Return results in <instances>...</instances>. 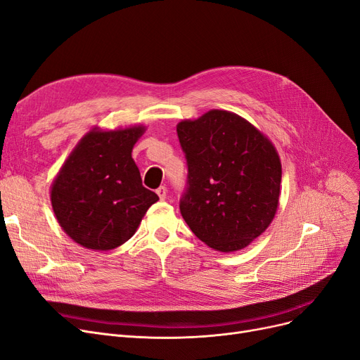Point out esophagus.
Instances as JSON below:
<instances>
[{"instance_id": "esophagus-1", "label": "esophagus", "mask_w": 360, "mask_h": 360, "mask_svg": "<svg viewBox=\"0 0 360 360\" xmlns=\"http://www.w3.org/2000/svg\"><path fill=\"white\" fill-rule=\"evenodd\" d=\"M155 193H158V195H159V198L160 200H165L166 198V194H167V190H166V186H159L158 190H155Z\"/></svg>"}]
</instances>
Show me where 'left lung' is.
Listing matches in <instances>:
<instances>
[{
    "label": "left lung",
    "instance_id": "8db88e82",
    "mask_svg": "<svg viewBox=\"0 0 360 360\" xmlns=\"http://www.w3.org/2000/svg\"><path fill=\"white\" fill-rule=\"evenodd\" d=\"M188 175L179 210L194 236L219 252L244 248L276 213L281 162L266 136L225 110L176 127Z\"/></svg>",
    "mask_w": 360,
    "mask_h": 360
}]
</instances>
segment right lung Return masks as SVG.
Returning <instances> with one entry per match:
<instances>
[{
    "label": "right lung",
    "instance_id": "right-lung-1",
    "mask_svg": "<svg viewBox=\"0 0 360 360\" xmlns=\"http://www.w3.org/2000/svg\"><path fill=\"white\" fill-rule=\"evenodd\" d=\"M144 128L91 131L60 169L51 205L68 236L91 250L127 243L158 194L143 186L132 148Z\"/></svg>",
    "mask_w": 360,
    "mask_h": 360
}]
</instances>
